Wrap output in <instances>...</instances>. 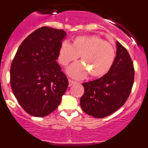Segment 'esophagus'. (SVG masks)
Instances as JSON below:
<instances>
[{"label":"esophagus","instance_id":"esophagus-1","mask_svg":"<svg viewBox=\"0 0 148 148\" xmlns=\"http://www.w3.org/2000/svg\"><path fill=\"white\" fill-rule=\"evenodd\" d=\"M74 84H77V82H74L71 79H69V87H71Z\"/></svg>","mask_w":148,"mask_h":148}]
</instances>
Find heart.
Returning <instances> with one entry per match:
<instances>
[{"label": "heart", "instance_id": "1", "mask_svg": "<svg viewBox=\"0 0 148 148\" xmlns=\"http://www.w3.org/2000/svg\"><path fill=\"white\" fill-rule=\"evenodd\" d=\"M80 56L82 62L69 67L67 73L74 79H82L88 71L92 77H100L107 74L116 58L115 49L108 42L97 35L78 36L72 44L64 41L58 51V59L63 66H67Z\"/></svg>", "mask_w": 148, "mask_h": 148}]
</instances>
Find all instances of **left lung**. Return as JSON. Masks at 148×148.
<instances>
[{"label":"left lung","mask_w":148,"mask_h":148,"mask_svg":"<svg viewBox=\"0 0 148 148\" xmlns=\"http://www.w3.org/2000/svg\"><path fill=\"white\" fill-rule=\"evenodd\" d=\"M116 56L108 72L98 79L83 83L84 95L80 105L95 118L112 114L127 101L132 88L134 69L128 51L118 41Z\"/></svg>","instance_id":"left-lung-1"}]
</instances>
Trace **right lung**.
Here are the masks:
<instances>
[{"label":"right lung","instance_id":"1","mask_svg":"<svg viewBox=\"0 0 148 148\" xmlns=\"http://www.w3.org/2000/svg\"><path fill=\"white\" fill-rule=\"evenodd\" d=\"M66 33L42 27L24 39L10 69V83L17 101L29 115L43 117L58 108L69 85L57 63Z\"/></svg>","mask_w":148,"mask_h":148}]
</instances>
